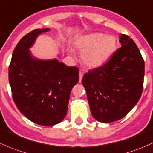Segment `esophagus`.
Wrapping results in <instances>:
<instances>
[{
    "label": "esophagus",
    "instance_id": "1",
    "mask_svg": "<svg viewBox=\"0 0 153 153\" xmlns=\"http://www.w3.org/2000/svg\"><path fill=\"white\" fill-rule=\"evenodd\" d=\"M83 72L82 71L79 72V82L81 81L82 78H83Z\"/></svg>",
    "mask_w": 153,
    "mask_h": 153
}]
</instances>
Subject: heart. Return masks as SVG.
Masks as SVG:
<instances>
[{
    "label": "heart",
    "instance_id": "b5f03b06",
    "mask_svg": "<svg viewBox=\"0 0 153 153\" xmlns=\"http://www.w3.org/2000/svg\"><path fill=\"white\" fill-rule=\"evenodd\" d=\"M75 47L81 52V60L86 67L97 68L105 64L117 49V40L114 36L100 33L83 35L77 39ZM70 55L74 56L70 51Z\"/></svg>",
    "mask_w": 153,
    "mask_h": 153
}]
</instances>
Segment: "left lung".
<instances>
[{
	"label": "left lung",
	"instance_id": "left-lung-1",
	"mask_svg": "<svg viewBox=\"0 0 153 153\" xmlns=\"http://www.w3.org/2000/svg\"><path fill=\"white\" fill-rule=\"evenodd\" d=\"M121 48L104 66L89 70L82 79L90 111L100 123L121 120L136 105L142 93L144 62L136 43L121 34Z\"/></svg>",
	"mask_w": 153,
	"mask_h": 153
}]
</instances>
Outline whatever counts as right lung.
<instances>
[{
	"label": "right lung",
	"mask_w": 153,
	"mask_h": 153,
	"mask_svg": "<svg viewBox=\"0 0 153 153\" xmlns=\"http://www.w3.org/2000/svg\"><path fill=\"white\" fill-rule=\"evenodd\" d=\"M49 28L35 29L24 36L13 51L9 81L17 108L37 125L52 126L64 120L71 90L78 82L76 67H67L57 59L35 58L30 48L39 35Z\"/></svg>",
	"instance_id": "add662e5"
}]
</instances>
